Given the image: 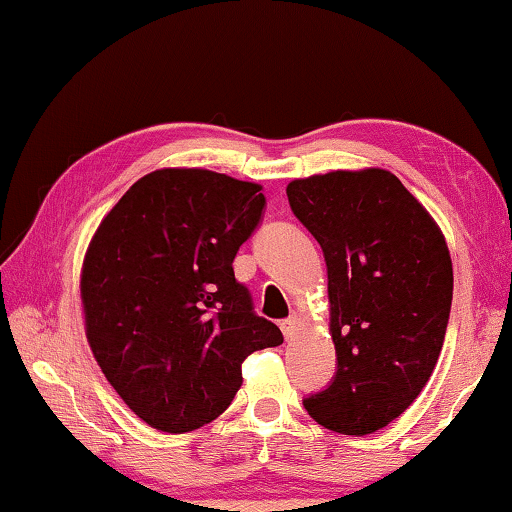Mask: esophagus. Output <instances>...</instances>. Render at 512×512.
<instances>
[{
    "instance_id": "34e87169",
    "label": "esophagus",
    "mask_w": 512,
    "mask_h": 512,
    "mask_svg": "<svg viewBox=\"0 0 512 512\" xmlns=\"http://www.w3.org/2000/svg\"><path fill=\"white\" fill-rule=\"evenodd\" d=\"M298 325H300V318L298 316H291L289 320H284L282 323V332H284V339L291 341L293 336L298 334Z\"/></svg>"
}]
</instances>
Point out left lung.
Instances as JSON below:
<instances>
[{
    "mask_svg": "<svg viewBox=\"0 0 512 512\" xmlns=\"http://www.w3.org/2000/svg\"><path fill=\"white\" fill-rule=\"evenodd\" d=\"M287 196L323 248L339 361L305 409L325 429L366 436L400 418L436 368L454 291L447 241L386 169L316 173Z\"/></svg>",
    "mask_w": 512,
    "mask_h": 512,
    "instance_id": "1",
    "label": "left lung"
}]
</instances>
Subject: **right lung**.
Instances as JSON below:
<instances>
[{
  "label": "right lung",
  "mask_w": 512,
  "mask_h": 512,
  "mask_svg": "<svg viewBox=\"0 0 512 512\" xmlns=\"http://www.w3.org/2000/svg\"><path fill=\"white\" fill-rule=\"evenodd\" d=\"M262 185L207 169L146 173L103 216L85 250V336L137 418L194 431L228 409L248 354L282 332L235 280L239 246L262 219Z\"/></svg>",
  "instance_id": "obj_1"
}]
</instances>
